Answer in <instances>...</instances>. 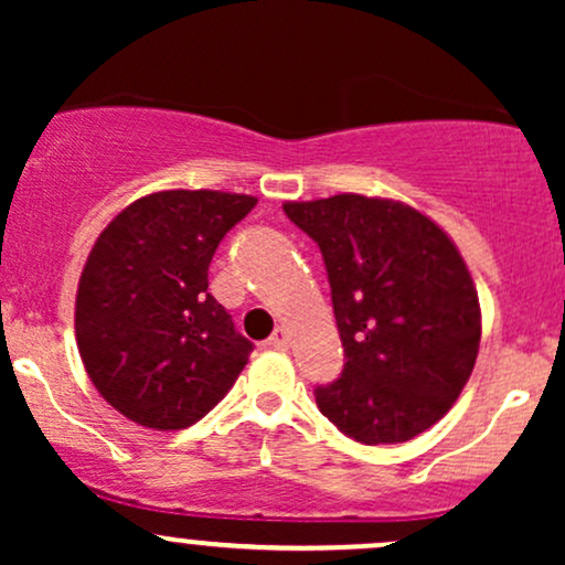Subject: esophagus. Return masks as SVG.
Segmentation results:
<instances>
[{"label": "esophagus", "mask_w": 565, "mask_h": 565, "mask_svg": "<svg viewBox=\"0 0 565 565\" xmlns=\"http://www.w3.org/2000/svg\"><path fill=\"white\" fill-rule=\"evenodd\" d=\"M265 345L274 348V350H284V348H287V345H289L287 329H276V332L268 337V342H265Z\"/></svg>", "instance_id": "obj_1"}]
</instances>
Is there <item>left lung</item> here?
I'll list each match as a JSON object with an SVG mask.
<instances>
[{
    "label": "left lung",
    "instance_id": "8db88e82",
    "mask_svg": "<svg viewBox=\"0 0 565 565\" xmlns=\"http://www.w3.org/2000/svg\"><path fill=\"white\" fill-rule=\"evenodd\" d=\"M319 244L345 366L316 404L359 444H404L433 427L468 385L481 305L468 265L414 206L361 193L287 201Z\"/></svg>",
    "mask_w": 565,
    "mask_h": 565
}]
</instances>
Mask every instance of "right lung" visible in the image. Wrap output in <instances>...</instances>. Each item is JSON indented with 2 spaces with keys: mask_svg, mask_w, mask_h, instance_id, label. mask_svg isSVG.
<instances>
[{
  "mask_svg": "<svg viewBox=\"0 0 565 565\" xmlns=\"http://www.w3.org/2000/svg\"><path fill=\"white\" fill-rule=\"evenodd\" d=\"M255 204L223 191L148 193L97 236L76 289V345L97 393L132 423L191 427L249 361L252 342L206 274Z\"/></svg>",
  "mask_w": 565,
  "mask_h": 565,
  "instance_id": "1",
  "label": "right lung"
}]
</instances>
